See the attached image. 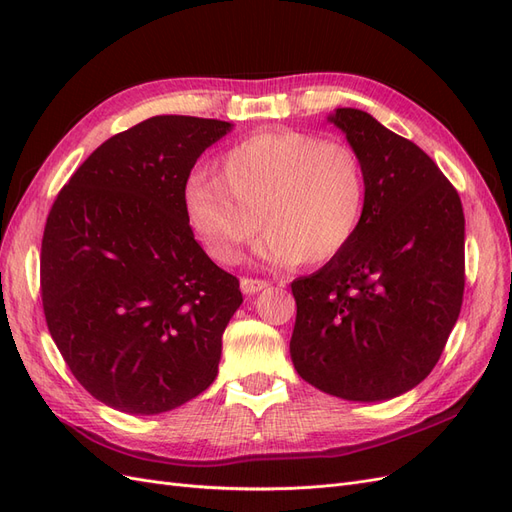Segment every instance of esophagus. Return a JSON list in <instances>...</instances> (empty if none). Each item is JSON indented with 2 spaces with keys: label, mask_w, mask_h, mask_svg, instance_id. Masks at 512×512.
<instances>
[{
  "label": "esophagus",
  "mask_w": 512,
  "mask_h": 512,
  "mask_svg": "<svg viewBox=\"0 0 512 512\" xmlns=\"http://www.w3.org/2000/svg\"><path fill=\"white\" fill-rule=\"evenodd\" d=\"M265 288H269L267 280H254V277H243V280H241V290L245 294H256V292L265 290Z\"/></svg>",
  "instance_id": "esophagus-1"
}]
</instances>
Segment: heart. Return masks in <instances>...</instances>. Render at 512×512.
Returning a JSON list of instances; mask_svg holds the SVG:
<instances>
[{
	"mask_svg": "<svg viewBox=\"0 0 512 512\" xmlns=\"http://www.w3.org/2000/svg\"><path fill=\"white\" fill-rule=\"evenodd\" d=\"M365 200L359 153L297 130L245 138L220 158L218 177H194L183 188L194 237L220 265L239 258L260 224L269 230L258 245L267 265H324L354 239Z\"/></svg>",
	"mask_w": 512,
	"mask_h": 512,
	"instance_id": "1",
	"label": "heart"
}]
</instances>
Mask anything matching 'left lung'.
Masks as SVG:
<instances>
[{"instance_id": "obj_1", "label": "left lung", "mask_w": 512, "mask_h": 512, "mask_svg": "<svg viewBox=\"0 0 512 512\" xmlns=\"http://www.w3.org/2000/svg\"><path fill=\"white\" fill-rule=\"evenodd\" d=\"M329 121L363 160L365 213L342 254L290 284V356L324 393L393 399L431 374L459 318L466 220L421 147L359 108H337Z\"/></svg>"}]
</instances>
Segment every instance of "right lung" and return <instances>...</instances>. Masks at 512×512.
I'll return each mask as SVG.
<instances>
[{"instance_id": "obj_1", "label": "right lung", "mask_w": 512, "mask_h": 512, "mask_svg": "<svg viewBox=\"0 0 512 512\" xmlns=\"http://www.w3.org/2000/svg\"><path fill=\"white\" fill-rule=\"evenodd\" d=\"M230 130L218 119H145L91 153L46 218V324L74 378L119 412H168L218 376L243 297L196 243L183 188Z\"/></svg>"}]
</instances>
